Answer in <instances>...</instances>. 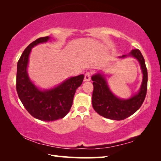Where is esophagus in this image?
<instances>
[{
  "label": "esophagus",
  "mask_w": 161,
  "mask_h": 161,
  "mask_svg": "<svg viewBox=\"0 0 161 161\" xmlns=\"http://www.w3.org/2000/svg\"><path fill=\"white\" fill-rule=\"evenodd\" d=\"M91 80V72H87L85 73L84 75V81H89Z\"/></svg>",
  "instance_id": "1"
}]
</instances>
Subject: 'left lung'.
I'll use <instances>...</instances> for the list:
<instances>
[{
	"label": "left lung",
	"mask_w": 161,
	"mask_h": 161,
	"mask_svg": "<svg viewBox=\"0 0 161 161\" xmlns=\"http://www.w3.org/2000/svg\"><path fill=\"white\" fill-rule=\"evenodd\" d=\"M128 56H132L138 59L143 72V81L138 94L129 99H121L113 94L108 88L105 77L101 74L92 77L94 81V90L92 94V106L94 109L105 118L116 120H124L134 114L144 102L148 84V72L142 54L138 49L133 50ZM127 55L120 57L124 58Z\"/></svg>",
	"instance_id": "left-lung-1"
}]
</instances>
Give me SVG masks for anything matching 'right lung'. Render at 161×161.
Returning <instances> with one entry per match:
<instances>
[{"instance_id":"right-lung-1","label":"right lung","mask_w":161,"mask_h":161,"mask_svg":"<svg viewBox=\"0 0 161 161\" xmlns=\"http://www.w3.org/2000/svg\"><path fill=\"white\" fill-rule=\"evenodd\" d=\"M48 36L40 37L23 51L17 64L16 90L19 99L29 114L45 121H55L67 115L72 107L76 90L82 83L84 75L71 77L49 90H40L29 79L27 67L32 48L47 42Z\"/></svg>"}]
</instances>
